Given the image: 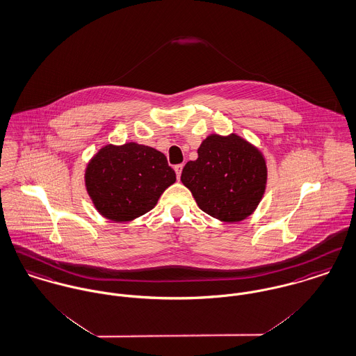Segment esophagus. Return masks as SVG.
I'll return each mask as SVG.
<instances>
[{
	"mask_svg": "<svg viewBox=\"0 0 356 356\" xmlns=\"http://www.w3.org/2000/svg\"><path fill=\"white\" fill-rule=\"evenodd\" d=\"M182 168H184V164H177V165L174 167V170H175V172H177V178H178V179H179V177H181Z\"/></svg>",
	"mask_w": 356,
	"mask_h": 356,
	"instance_id": "obj_1",
	"label": "esophagus"
}]
</instances>
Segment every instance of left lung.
I'll use <instances>...</instances> for the list:
<instances>
[{
	"label": "left lung",
	"instance_id": "left-lung-1",
	"mask_svg": "<svg viewBox=\"0 0 356 356\" xmlns=\"http://www.w3.org/2000/svg\"><path fill=\"white\" fill-rule=\"evenodd\" d=\"M186 163L181 181L209 216L235 223L250 216L266 188V162L259 148L232 133L211 134Z\"/></svg>",
	"mask_w": 356,
	"mask_h": 356
}]
</instances>
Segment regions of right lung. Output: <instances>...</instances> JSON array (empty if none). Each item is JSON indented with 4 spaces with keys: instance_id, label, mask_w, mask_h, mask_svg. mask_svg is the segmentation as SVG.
I'll return each instance as SVG.
<instances>
[{
    "instance_id": "add662e5",
    "label": "right lung",
    "mask_w": 356,
    "mask_h": 356,
    "mask_svg": "<svg viewBox=\"0 0 356 356\" xmlns=\"http://www.w3.org/2000/svg\"><path fill=\"white\" fill-rule=\"evenodd\" d=\"M84 178L97 212L113 222H130L149 212L177 179L161 151L137 143L100 148Z\"/></svg>"
}]
</instances>
